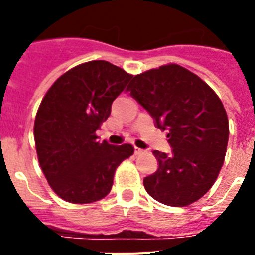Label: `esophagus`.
I'll return each instance as SVG.
<instances>
[{"label":"esophagus","instance_id":"1","mask_svg":"<svg viewBox=\"0 0 255 255\" xmlns=\"http://www.w3.org/2000/svg\"><path fill=\"white\" fill-rule=\"evenodd\" d=\"M144 152H145V150L140 149V148H138V147H135V148H134V153H135V155H140V154H143Z\"/></svg>","mask_w":255,"mask_h":255}]
</instances>
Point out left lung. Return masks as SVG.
I'll return each mask as SVG.
<instances>
[{
    "mask_svg": "<svg viewBox=\"0 0 255 255\" xmlns=\"http://www.w3.org/2000/svg\"><path fill=\"white\" fill-rule=\"evenodd\" d=\"M130 96L167 130L172 152L154 150L158 170L144 179L148 194L159 203L185 207L212 188L224 164L229 119L215 91L176 64L135 75Z\"/></svg>",
    "mask_w": 255,
    "mask_h": 255,
    "instance_id": "obj_1",
    "label": "left lung"
}]
</instances>
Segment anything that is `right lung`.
Instances as JSON below:
<instances>
[{
	"label": "right lung",
	"mask_w": 255,
	"mask_h": 255,
	"mask_svg": "<svg viewBox=\"0 0 255 255\" xmlns=\"http://www.w3.org/2000/svg\"><path fill=\"white\" fill-rule=\"evenodd\" d=\"M132 75L107 61L70 69L49 88L34 121L38 161L49 186L69 203L85 204L110 193L117 166L131 144L97 140L96 131Z\"/></svg>",
	"instance_id": "obj_1"
}]
</instances>
